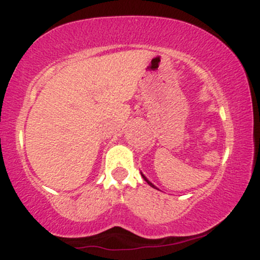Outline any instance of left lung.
<instances>
[{
    "label": "left lung",
    "mask_w": 260,
    "mask_h": 260,
    "mask_svg": "<svg viewBox=\"0 0 260 260\" xmlns=\"http://www.w3.org/2000/svg\"><path fill=\"white\" fill-rule=\"evenodd\" d=\"M142 176H143V178H144V180H145V182H147V183L149 184V186H151V187H153V188H156V187H155V186H154V184H153V183H151V182H150V181H149V180H148V178H147V177H145V176H144V175H143V174H142ZM156 189H157V188H156Z\"/></svg>",
    "instance_id": "obj_1"
}]
</instances>
